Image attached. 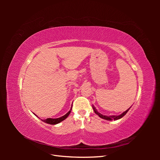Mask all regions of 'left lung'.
I'll use <instances>...</instances> for the list:
<instances>
[{"mask_svg": "<svg viewBox=\"0 0 160 160\" xmlns=\"http://www.w3.org/2000/svg\"><path fill=\"white\" fill-rule=\"evenodd\" d=\"M92 107H93V110H94V111H95V113L97 114V115H99V117H100L101 118H102V119H106V120H117V119H120V118H123V116L126 114L127 113H128V111H129V109H130V108H129L128 110H126L125 111H124V112L123 113H122L121 115H111V116H107V115H102V114H101V113H99L98 111H97V109H95V108L94 107L93 105H92Z\"/></svg>", "mask_w": 160, "mask_h": 160, "instance_id": "8db88e82", "label": "left lung"}]
</instances>
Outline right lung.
<instances>
[{"label":"right lung","mask_w":160,"mask_h":160,"mask_svg":"<svg viewBox=\"0 0 160 160\" xmlns=\"http://www.w3.org/2000/svg\"><path fill=\"white\" fill-rule=\"evenodd\" d=\"M71 109H72V108H71ZM71 109H70V111H69L68 113H66L65 115L62 116V117H61V118H57V119L47 118V119H43V120L42 119V122H45V123H47L51 124V125H55V124L59 123L61 122L62 121H63L64 119H65L67 117H68L70 113H71ZM36 116H37V115H36Z\"/></svg>","instance_id":"obj_1"}]
</instances>
